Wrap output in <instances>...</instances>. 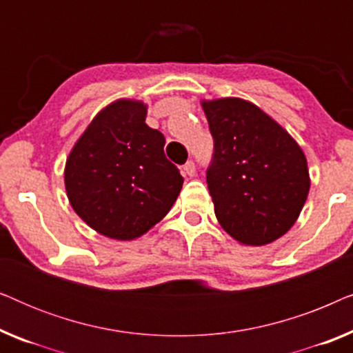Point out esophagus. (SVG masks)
<instances>
[{
  "mask_svg": "<svg viewBox=\"0 0 353 353\" xmlns=\"http://www.w3.org/2000/svg\"><path fill=\"white\" fill-rule=\"evenodd\" d=\"M183 175L186 176H194L196 175V165L194 162H186L185 165H183Z\"/></svg>",
  "mask_w": 353,
  "mask_h": 353,
  "instance_id": "obj_1",
  "label": "esophagus"
}]
</instances>
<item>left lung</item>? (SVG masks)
<instances>
[{
  "mask_svg": "<svg viewBox=\"0 0 353 353\" xmlns=\"http://www.w3.org/2000/svg\"><path fill=\"white\" fill-rule=\"evenodd\" d=\"M214 138L207 186L219 223L245 245L286 234L305 204V154L281 125L239 98L202 103Z\"/></svg>",
  "mask_w": 353,
  "mask_h": 353,
  "instance_id": "obj_1",
  "label": "left lung"
}]
</instances>
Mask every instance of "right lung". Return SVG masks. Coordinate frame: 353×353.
I'll return each mask as SVG.
<instances>
[{
  "label": "right lung",
  "mask_w": 353,
  "mask_h": 353,
  "mask_svg": "<svg viewBox=\"0 0 353 353\" xmlns=\"http://www.w3.org/2000/svg\"><path fill=\"white\" fill-rule=\"evenodd\" d=\"M148 105L119 99L93 119L65 162L72 209L110 239L146 233L172 209L183 186L163 154L165 138L146 125Z\"/></svg>",
  "instance_id": "obj_1"
}]
</instances>
